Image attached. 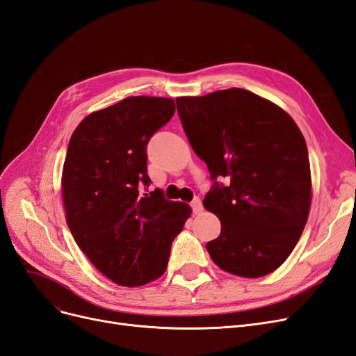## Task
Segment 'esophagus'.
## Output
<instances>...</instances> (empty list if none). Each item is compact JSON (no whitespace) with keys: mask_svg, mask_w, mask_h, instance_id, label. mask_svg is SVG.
Returning <instances> with one entry per match:
<instances>
[{"mask_svg":"<svg viewBox=\"0 0 356 356\" xmlns=\"http://www.w3.org/2000/svg\"><path fill=\"white\" fill-rule=\"evenodd\" d=\"M191 209H193V212H195V213L202 212V200H200L199 197L193 199V202H191Z\"/></svg>","mask_w":356,"mask_h":356,"instance_id":"1","label":"esophagus"}]
</instances>
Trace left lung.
<instances>
[{"label": "left lung", "instance_id": "1", "mask_svg": "<svg viewBox=\"0 0 356 356\" xmlns=\"http://www.w3.org/2000/svg\"><path fill=\"white\" fill-rule=\"evenodd\" d=\"M177 108L213 181L203 199L221 221L220 236L207 243L212 261L242 277L272 273L293 252L310 209L300 129L282 108L245 89L182 96Z\"/></svg>", "mask_w": 356, "mask_h": 356}]
</instances>
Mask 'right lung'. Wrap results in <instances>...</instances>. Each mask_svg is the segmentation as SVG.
Wrapping results in <instances>:
<instances>
[{
	"label": "right lung",
	"mask_w": 356,
	"mask_h": 356,
	"mask_svg": "<svg viewBox=\"0 0 356 356\" xmlns=\"http://www.w3.org/2000/svg\"><path fill=\"white\" fill-rule=\"evenodd\" d=\"M175 113L168 98L132 96L89 114L75 129L63 163L62 197L80 250L123 286L165 273L170 246L184 227L187 203L149 186L147 145Z\"/></svg>",
	"instance_id": "add662e5"
}]
</instances>
